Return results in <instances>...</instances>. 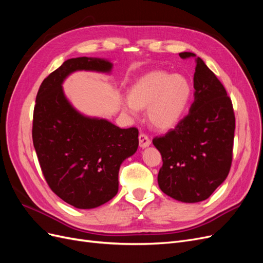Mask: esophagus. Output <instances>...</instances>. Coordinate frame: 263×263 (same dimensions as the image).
Wrapping results in <instances>:
<instances>
[{
  "label": "esophagus",
  "mask_w": 263,
  "mask_h": 263,
  "mask_svg": "<svg viewBox=\"0 0 263 263\" xmlns=\"http://www.w3.org/2000/svg\"><path fill=\"white\" fill-rule=\"evenodd\" d=\"M138 139H139V146L141 148H146V147H148L151 144V140L148 137V135H146L144 133H140L139 134Z\"/></svg>",
  "instance_id": "obj_1"
}]
</instances>
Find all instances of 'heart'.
<instances>
[{
	"label": "heart",
	"instance_id": "b5f03b06",
	"mask_svg": "<svg viewBox=\"0 0 263 263\" xmlns=\"http://www.w3.org/2000/svg\"><path fill=\"white\" fill-rule=\"evenodd\" d=\"M191 93L192 87L185 77L151 71L132 86L124 107L132 114L136 113L137 108H148L151 125L165 130L176 126L184 115Z\"/></svg>",
	"mask_w": 263,
	"mask_h": 263
}]
</instances>
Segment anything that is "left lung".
<instances>
[{
	"label": "left lung",
	"mask_w": 263,
	"mask_h": 263,
	"mask_svg": "<svg viewBox=\"0 0 263 263\" xmlns=\"http://www.w3.org/2000/svg\"><path fill=\"white\" fill-rule=\"evenodd\" d=\"M195 59L194 102L173 129L153 142L160 151L162 166L158 184L170 197L185 203L209 198L227 178L233 161L235 113L224 85L204 61Z\"/></svg>",
	"instance_id": "obj_1"
}]
</instances>
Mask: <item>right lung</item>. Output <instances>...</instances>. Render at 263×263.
Wrapping results in <instances>:
<instances>
[{
  "instance_id": "1",
  "label": "right lung",
  "mask_w": 263,
  "mask_h": 263,
  "mask_svg": "<svg viewBox=\"0 0 263 263\" xmlns=\"http://www.w3.org/2000/svg\"><path fill=\"white\" fill-rule=\"evenodd\" d=\"M112 63L72 58L39 86L33 116V142L52 192L77 209H94L117 194L119 166L138 148L136 127L122 129L105 119L78 113L61 83L76 70L108 72Z\"/></svg>"
}]
</instances>
